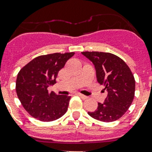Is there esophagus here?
<instances>
[{"instance_id":"esophagus-1","label":"esophagus","mask_w":152,"mask_h":152,"mask_svg":"<svg viewBox=\"0 0 152 152\" xmlns=\"http://www.w3.org/2000/svg\"><path fill=\"white\" fill-rule=\"evenodd\" d=\"M76 95H79V96H80V97L82 99H88V97H87V96L82 95V94H80V93H77Z\"/></svg>"}]
</instances>
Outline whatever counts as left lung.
<instances>
[{
  "label": "left lung",
  "mask_w": 152,
  "mask_h": 152,
  "mask_svg": "<svg viewBox=\"0 0 152 152\" xmlns=\"http://www.w3.org/2000/svg\"><path fill=\"white\" fill-rule=\"evenodd\" d=\"M95 65L98 82L105 87L107 96L98 108L88 112L96 120L111 122L121 118L131 106L135 95V79L122 59L110 53L82 52Z\"/></svg>",
  "instance_id": "8db88e82"
}]
</instances>
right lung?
<instances>
[{"label": "right lung", "instance_id": "right-lung-1", "mask_svg": "<svg viewBox=\"0 0 152 152\" xmlns=\"http://www.w3.org/2000/svg\"><path fill=\"white\" fill-rule=\"evenodd\" d=\"M75 53L42 55L20 69L15 91L27 113L42 121L57 120L66 113L70 96L48 92L49 86L56 83L58 72Z\"/></svg>", "mask_w": 152, "mask_h": 152}]
</instances>
